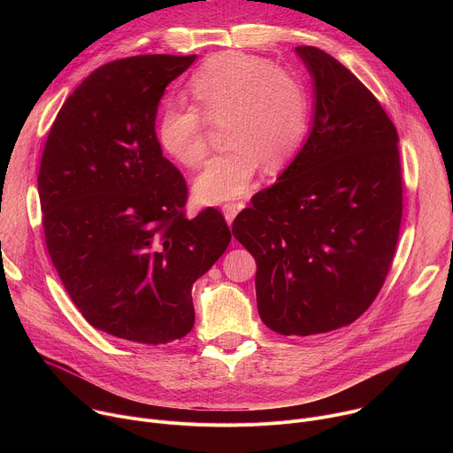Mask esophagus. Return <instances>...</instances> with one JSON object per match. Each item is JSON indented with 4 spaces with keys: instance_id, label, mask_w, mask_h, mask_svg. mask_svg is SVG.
I'll list each match as a JSON object with an SVG mask.
<instances>
[{
    "instance_id": "34e87169",
    "label": "esophagus",
    "mask_w": 453,
    "mask_h": 453,
    "mask_svg": "<svg viewBox=\"0 0 453 453\" xmlns=\"http://www.w3.org/2000/svg\"><path fill=\"white\" fill-rule=\"evenodd\" d=\"M242 208H243V204H242V203H238V204H234V203H227V204H224V206H222V213H224V217H226L227 224H233V220H234L236 213H238Z\"/></svg>"
}]
</instances>
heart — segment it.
Segmentation results:
<instances>
[{
	"instance_id": "b5f03b06",
	"label": "heart",
	"mask_w": 453,
	"mask_h": 453,
	"mask_svg": "<svg viewBox=\"0 0 453 453\" xmlns=\"http://www.w3.org/2000/svg\"><path fill=\"white\" fill-rule=\"evenodd\" d=\"M197 105L170 102L157 121L163 150L184 166H199L210 150L208 120L224 121L227 150L213 157L196 180L201 203L242 197L256 170L280 172L301 150L310 123L303 81L276 64L243 51L204 60L189 79Z\"/></svg>"
}]
</instances>
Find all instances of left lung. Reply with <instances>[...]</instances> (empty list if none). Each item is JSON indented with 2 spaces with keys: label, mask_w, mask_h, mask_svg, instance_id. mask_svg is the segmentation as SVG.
<instances>
[{
  "label": "left lung",
  "mask_w": 453,
  "mask_h": 453,
  "mask_svg": "<svg viewBox=\"0 0 453 453\" xmlns=\"http://www.w3.org/2000/svg\"><path fill=\"white\" fill-rule=\"evenodd\" d=\"M315 84L310 136L233 222L256 260V301L280 335L357 320L391 271L403 213L396 127L330 53L297 46Z\"/></svg>",
  "instance_id": "obj_1"
}]
</instances>
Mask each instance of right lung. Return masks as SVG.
Instances as JSON below:
<instances>
[{
	"mask_svg": "<svg viewBox=\"0 0 453 453\" xmlns=\"http://www.w3.org/2000/svg\"><path fill=\"white\" fill-rule=\"evenodd\" d=\"M196 58L96 68L60 107L37 177L44 242L72 301L96 330L147 346L191 332V287L231 242L217 208L186 217V180L156 134L166 86Z\"/></svg>",
	"mask_w": 453,
	"mask_h": 453,
	"instance_id": "right-lung-1",
	"label": "right lung"
}]
</instances>
